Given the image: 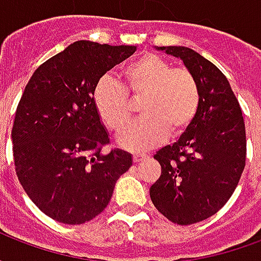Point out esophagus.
Masks as SVG:
<instances>
[{
    "mask_svg": "<svg viewBox=\"0 0 261 261\" xmlns=\"http://www.w3.org/2000/svg\"><path fill=\"white\" fill-rule=\"evenodd\" d=\"M145 158H147V155H145V153H134V155H133V159H134V162H136V164L141 162L142 159H145Z\"/></svg>",
    "mask_w": 261,
    "mask_h": 261,
    "instance_id": "esophagus-1",
    "label": "esophagus"
}]
</instances>
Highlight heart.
Returning a JSON list of instances; mask_svg holds the SVG:
<instances>
[{"label":"heart","mask_w":261,"mask_h":261,"mask_svg":"<svg viewBox=\"0 0 261 261\" xmlns=\"http://www.w3.org/2000/svg\"><path fill=\"white\" fill-rule=\"evenodd\" d=\"M123 86L109 76L97 81L93 103L109 130L121 133L133 117L128 100L142 99L144 119L120 136V145L130 151H144L166 140L181 136L193 124L201 108V88L187 68H173L161 56L148 53L125 65Z\"/></svg>","instance_id":"1"}]
</instances>
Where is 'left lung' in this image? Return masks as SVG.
Wrapping results in <instances>:
<instances>
[{"instance_id": "1", "label": "left lung", "mask_w": 261, "mask_h": 261, "mask_svg": "<svg viewBox=\"0 0 261 261\" xmlns=\"http://www.w3.org/2000/svg\"><path fill=\"white\" fill-rule=\"evenodd\" d=\"M156 48L180 59L201 88L193 124L153 155L162 172L149 189L159 213L192 225L218 213L235 192L246 165L245 121L226 76L211 61L183 46Z\"/></svg>"}]
</instances>
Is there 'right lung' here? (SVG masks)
I'll use <instances>...</instances> for the list:
<instances>
[{"label": "right lung", "instance_id": "obj_1", "mask_svg": "<svg viewBox=\"0 0 261 261\" xmlns=\"http://www.w3.org/2000/svg\"><path fill=\"white\" fill-rule=\"evenodd\" d=\"M134 51L136 46L72 43L33 72L20 97L11 134L15 172L39 210L61 224L99 215L133 165L125 151L102 152L110 140L93 88Z\"/></svg>", "mask_w": 261, "mask_h": 261}]
</instances>
